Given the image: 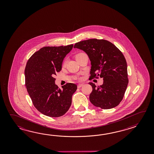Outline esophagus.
I'll use <instances>...</instances> for the list:
<instances>
[{
  "label": "esophagus",
  "mask_w": 154,
  "mask_h": 154,
  "mask_svg": "<svg viewBox=\"0 0 154 154\" xmlns=\"http://www.w3.org/2000/svg\"><path fill=\"white\" fill-rule=\"evenodd\" d=\"M83 86V84H78V88H80L81 87H82Z\"/></svg>",
  "instance_id": "obj_1"
}]
</instances>
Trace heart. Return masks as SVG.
Here are the masks:
<instances>
[{
  "label": "heart",
  "instance_id": "heart-1",
  "mask_svg": "<svg viewBox=\"0 0 154 154\" xmlns=\"http://www.w3.org/2000/svg\"><path fill=\"white\" fill-rule=\"evenodd\" d=\"M84 54V53H78V54H76L75 56L76 59H77V58H78L79 57L82 56V54ZM66 60H65L63 62V66H66Z\"/></svg>",
  "mask_w": 154,
  "mask_h": 154
}]
</instances>
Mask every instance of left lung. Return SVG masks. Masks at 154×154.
Wrapping results in <instances>:
<instances>
[{"label": "left lung", "instance_id": "1", "mask_svg": "<svg viewBox=\"0 0 154 154\" xmlns=\"http://www.w3.org/2000/svg\"><path fill=\"white\" fill-rule=\"evenodd\" d=\"M74 48L84 51L91 62L90 79L100 76L103 83L96 87L90 82L92 91L90 101L102 109H111L121 102L128 84L127 64L116 46L105 39H89L76 43Z\"/></svg>", "mask_w": 154, "mask_h": 154}]
</instances>
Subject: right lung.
I'll return each instance as SVG.
<instances>
[{
  "mask_svg": "<svg viewBox=\"0 0 154 154\" xmlns=\"http://www.w3.org/2000/svg\"><path fill=\"white\" fill-rule=\"evenodd\" d=\"M73 45L45 47L28 60L25 70L27 91L36 109L44 115L58 117L68 111L77 85L67 83L58 88L54 76L62 69V63Z\"/></svg>",
  "mask_w": 154,
  "mask_h": 154,
  "instance_id": "add662e5",
  "label": "right lung"
}]
</instances>
